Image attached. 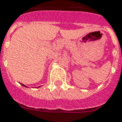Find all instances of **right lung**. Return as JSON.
I'll return each instance as SVG.
<instances>
[{
  "label": "right lung",
  "mask_w": 122,
  "mask_h": 122,
  "mask_svg": "<svg viewBox=\"0 0 122 122\" xmlns=\"http://www.w3.org/2000/svg\"><path fill=\"white\" fill-rule=\"evenodd\" d=\"M21 85H22L23 86H24V87H27V86H25V85H23V84H21Z\"/></svg>",
  "instance_id": "right-lung-1"
}]
</instances>
